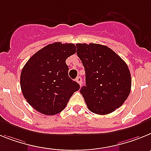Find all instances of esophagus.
<instances>
[{"label": "esophagus", "instance_id": "1", "mask_svg": "<svg viewBox=\"0 0 151 151\" xmlns=\"http://www.w3.org/2000/svg\"><path fill=\"white\" fill-rule=\"evenodd\" d=\"M76 81L79 83L80 86H81V84H82V78H81V77H77L76 78Z\"/></svg>", "mask_w": 151, "mask_h": 151}]
</instances>
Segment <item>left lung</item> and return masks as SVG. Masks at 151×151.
Listing matches in <instances>:
<instances>
[{
    "mask_svg": "<svg viewBox=\"0 0 151 151\" xmlns=\"http://www.w3.org/2000/svg\"><path fill=\"white\" fill-rule=\"evenodd\" d=\"M76 46L86 74V85L80 92L89 110L98 115L114 112L130 93L132 78L128 65L106 45L78 43Z\"/></svg>",
    "mask_w": 151,
    "mask_h": 151,
    "instance_id": "1",
    "label": "left lung"
}]
</instances>
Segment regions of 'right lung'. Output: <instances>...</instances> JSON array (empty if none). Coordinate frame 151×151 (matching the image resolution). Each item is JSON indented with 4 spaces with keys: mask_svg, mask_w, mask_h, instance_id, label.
Returning <instances> with one entry per match:
<instances>
[{
    "mask_svg": "<svg viewBox=\"0 0 151 151\" xmlns=\"http://www.w3.org/2000/svg\"><path fill=\"white\" fill-rule=\"evenodd\" d=\"M72 43L55 42L34 54L23 67L20 87L29 104L40 113L53 115L66 107L80 85L68 76L66 59L76 52Z\"/></svg>",
    "mask_w": 151,
    "mask_h": 151,
    "instance_id": "obj_1",
    "label": "right lung"
}]
</instances>
